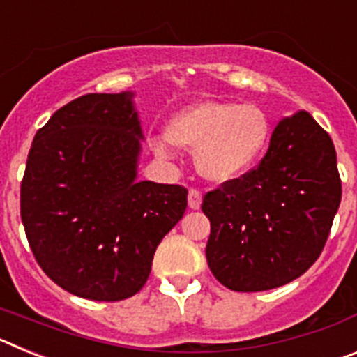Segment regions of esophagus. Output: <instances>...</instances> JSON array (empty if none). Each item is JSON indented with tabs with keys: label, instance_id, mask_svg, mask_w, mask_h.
Here are the masks:
<instances>
[{
	"label": "esophagus",
	"instance_id": "34e87169",
	"mask_svg": "<svg viewBox=\"0 0 357 357\" xmlns=\"http://www.w3.org/2000/svg\"><path fill=\"white\" fill-rule=\"evenodd\" d=\"M202 193L198 189H189V209H200Z\"/></svg>",
	"mask_w": 357,
	"mask_h": 357
}]
</instances>
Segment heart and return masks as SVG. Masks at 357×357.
<instances>
[{
    "instance_id": "obj_1",
    "label": "heart",
    "mask_w": 357,
    "mask_h": 357,
    "mask_svg": "<svg viewBox=\"0 0 357 357\" xmlns=\"http://www.w3.org/2000/svg\"><path fill=\"white\" fill-rule=\"evenodd\" d=\"M268 139L270 123L259 107L198 102L178 110L168 121L166 135L151 141V148L162 160L173 157V144L195 150V164L202 175L229 182L254 168Z\"/></svg>"
}]
</instances>
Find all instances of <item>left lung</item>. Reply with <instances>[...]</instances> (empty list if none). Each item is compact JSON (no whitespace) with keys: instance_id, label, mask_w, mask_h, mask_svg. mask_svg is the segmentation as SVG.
Here are the masks:
<instances>
[{"instance_id":"left-lung-1","label":"left lung","mask_w":357,"mask_h":357,"mask_svg":"<svg viewBox=\"0 0 357 357\" xmlns=\"http://www.w3.org/2000/svg\"><path fill=\"white\" fill-rule=\"evenodd\" d=\"M342 202L336 150L313 116L277 123L259 166L204 197L211 272L232 291H266L307 272Z\"/></svg>"}]
</instances>
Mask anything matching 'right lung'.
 Masks as SVG:
<instances>
[{"label":"right lung","mask_w":357,"mask_h":357,"mask_svg":"<svg viewBox=\"0 0 357 357\" xmlns=\"http://www.w3.org/2000/svg\"><path fill=\"white\" fill-rule=\"evenodd\" d=\"M134 93L85 94L39 128L21 182V220L44 273L73 295L116 302L144 286L188 189L137 181Z\"/></svg>","instance_id":"1"}]
</instances>
